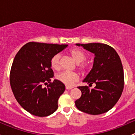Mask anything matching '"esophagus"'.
I'll return each instance as SVG.
<instances>
[{
  "label": "esophagus",
  "instance_id": "1",
  "mask_svg": "<svg viewBox=\"0 0 135 135\" xmlns=\"http://www.w3.org/2000/svg\"><path fill=\"white\" fill-rule=\"evenodd\" d=\"M73 87H69V86H66V89H67V90H69V89H73Z\"/></svg>",
  "mask_w": 135,
  "mask_h": 135
}]
</instances>
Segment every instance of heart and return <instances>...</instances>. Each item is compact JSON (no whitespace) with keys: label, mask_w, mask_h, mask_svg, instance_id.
Segmentation results:
<instances>
[{"label":"heart","mask_w":135,"mask_h":135,"mask_svg":"<svg viewBox=\"0 0 135 135\" xmlns=\"http://www.w3.org/2000/svg\"><path fill=\"white\" fill-rule=\"evenodd\" d=\"M70 54L77 62L78 70L81 74L88 73L91 68V64L89 61H86L88 54L84 50L79 48H74L70 51ZM61 54H57L51 57L50 61L51 66L54 70H58L61 68ZM57 80L65 85H71L78 80V76L74 73L64 71L60 73L56 76Z\"/></svg>","instance_id":"1"}]
</instances>
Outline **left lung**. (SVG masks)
Masks as SVG:
<instances>
[{
  "instance_id": "8db88e82",
  "label": "left lung",
  "mask_w": 135,
  "mask_h": 135,
  "mask_svg": "<svg viewBox=\"0 0 135 135\" xmlns=\"http://www.w3.org/2000/svg\"><path fill=\"white\" fill-rule=\"evenodd\" d=\"M93 53V69L83 80L96 85L79 86L81 96L75 101L79 110L91 115L103 114L114 107L122 95L124 86L123 66L119 55L111 46L102 43L76 44Z\"/></svg>"
}]
</instances>
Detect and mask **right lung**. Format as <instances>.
<instances>
[{
	"label": "right lung",
	"instance_id": "1",
	"mask_svg": "<svg viewBox=\"0 0 135 135\" xmlns=\"http://www.w3.org/2000/svg\"><path fill=\"white\" fill-rule=\"evenodd\" d=\"M67 46L31 42L15 56L9 76L11 88L19 104L30 114L46 117L57 109L58 99L65 85L57 80L51 81L54 71L50 61ZM47 83V88H43Z\"/></svg>",
	"mask_w": 135,
	"mask_h": 135
}]
</instances>
